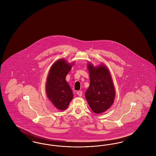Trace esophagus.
<instances>
[{
  "label": "esophagus",
  "instance_id": "obj_1",
  "mask_svg": "<svg viewBox=\"0 0 156 156\" xmlns=\"http://www.w3.org/2000/svg\"><path fill=\"white\" fill-rule=\"evenodd\" d=\"M76 94H77V95H78V96H80V97H81L82 95V90H78V91L76 92Z\"/></svg>",
  "mask_w": 156,
  "mask_h": 156
}]
</instances>
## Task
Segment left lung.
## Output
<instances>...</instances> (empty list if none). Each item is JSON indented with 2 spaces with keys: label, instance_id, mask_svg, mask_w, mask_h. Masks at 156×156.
Listing matches in <instances>:
<instances>
[{
  "label": "left lung",
  "instance_id": "left-lung-1",
  "mask_svg": "<svg viewBox=\"0 0 156 156\" xmlns=\"http://www.w3.org/2000/svg\"><path fill=\"white\" fill-rule=\"evenodd\" d=\"M90 85L85 98L92 111L101 113L107 111L114 102L115 90L109 69L104 64L95 67L88 64Z\"/></svg>",
  "mask_w": 156,
  "mask_h": 156
}]
</instances>
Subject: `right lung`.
Here are the masks:
<instances>
[{
    "label": "right lung",
    "mask_w": 156,
    "mask_h": 156,
    "mask_svg": "<svg viewBox=\"0 0 156 156\" xmlns=\"http://www.w3.org/2000/svg\"><path fill=\"white\" fill-rule=\"evenodd\" d=\"M71 67L72 64L65 59L57 60L51 67L46 81L47 95L54 106L61 111L66 109L73 98V90L66 80Z\"/></svg>",
    "instance_id": "right-lung-1"
}]
</instances>
